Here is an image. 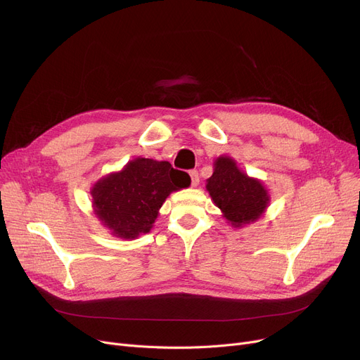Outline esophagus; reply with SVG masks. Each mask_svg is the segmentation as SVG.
I'll return each instance as SVG.
<instances>
[{"label":"esophagus","instance_id":"1","mask_svg":"<svg viewBox=\"0 0 360 360\" xmlns=\"http://www.w3.org/2000/svg\"><path fill=\"white\" fill-rule=\"evenodd\" d=\"M190 176H191V185H193V186H197V185H198V182H200L198 170H195V169L190 170Z\"/></svg>","mask_w":360,"mask_h":360}]
</instances>
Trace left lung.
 <instances>
[{"instance_id":"left-lung-1","label":"left lung","mask_w":360,"mask_h":360,"mask_svg":"<svg viewBox=\"0 0 360 360\" xmlns=\"http://www.w3.org/2000/svg\"><path fill=\"white\" fill-rule=\"evenodd\" d=\"M214 204L233 226L257 220L269 204L267 191L259 181L242 174L229 158H219L207 181Z\"/></svg>"}]
</instances>
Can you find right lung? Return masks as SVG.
<instances>
[{
  "instance_id": "obj_1",
  "label": "right lung",
  "mask_w": 360,
  "mask_h": 360,
  "mask_svg": "<svg viewBox=\"0 0 360 360\" xmlns=\"http://www.w3.org/2000/svg\"><path fill=\"white\" fill-rule=\"evenodd\" d=\"M190 184V175L169 162L139 158L93 186L94 212L113 235L137 238L150 231L166 197Z\"/></svg>"
}]
</instances>
